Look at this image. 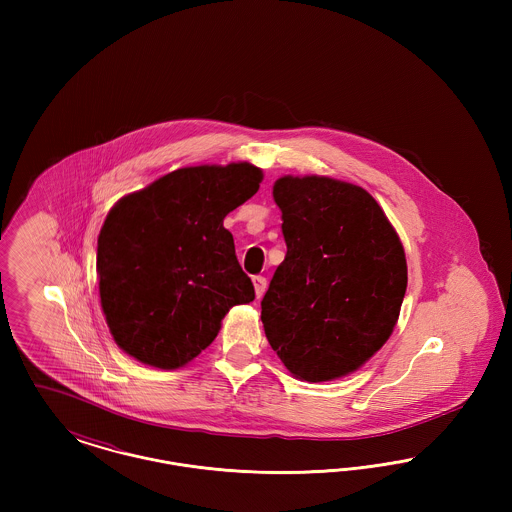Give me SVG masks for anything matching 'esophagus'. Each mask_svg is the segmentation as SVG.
Listing matches in <instances>:
<instances>
[{
    "mask_svg": "<svg viewBox=\"0 0 512 512\" xmlns=\"http://www.w3.org/2000/svg\"><path fill=\"white\" fill-rule=\"evenodd\" d=\"M253 286H255L257 297H263L267 292V278L265 276H253Z\"/></svg>",
    "mask_w": 512,
    "mask_h": 512,
    "instance_id": "34e87169",
    "label": "esophagus"
}]
</instances>
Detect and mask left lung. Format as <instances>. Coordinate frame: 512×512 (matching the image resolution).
I'll return each mask as SVG.
<instances>
[{
	"instance_id": "1",
	"label": "left lung",
	"mask_w": 512,
	"mask_h": 512,
	"mask_svg": "<svg viewBox=\"0 0 512 512\" xmlns=\"http://www.w3.org/2000/svg\"><path fill=\"white\" fill-rule=\"evenodd\" d=\"M272 195L288 253L261 301L268 343L295 378H341L393 332L407 290L403 245L359 186L284 176Z\"/></svg>"
}]
</instances>
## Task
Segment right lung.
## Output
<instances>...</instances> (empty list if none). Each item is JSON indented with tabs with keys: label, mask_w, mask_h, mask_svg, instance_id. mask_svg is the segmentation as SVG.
<instances>
[{
	"label": "right lung",
	"mask_w": 512,
	"mask_h": 512,
	"mask_svg": "<svg viewBox=\"0 0 512 512\" xmlns=\"http://www.w3.org/2000/svg\"><path fill=\"white\" fill-rule=\"evenodd\" d=\"M261 180L249 163L178 169L109 211L98 238L99 295L128 355L157 368L186 365L234 305L255 299L222 220Z\"/></svg>",
	"instance_id": "add662e5"
}]
</instances>
